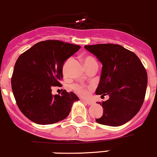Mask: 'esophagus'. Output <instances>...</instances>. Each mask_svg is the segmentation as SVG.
I'll return each instance as SVG.
<instances>
[{
  "label": "esophagus",
  "mask_w": 157,
  "mask_h": 157,
  "mask_svg": "<svg viewBox=\"0 0 157 157\" xmlns=\"http://www.w3.org/2000/svg\"><path fill=\"white\" fill-rule=\"evenodd\" d=\"M82 101L83 103H85V104H88V105H92L93 104L92 101H86V100H82Z\"/></svg>",
  "instance_id": "esophagus-1"
}]
</instances>
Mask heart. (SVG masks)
Listing matches in <instances>:
<instances>
[{
    "mask_svg": "<svg viewBox=\"0 0 157 157\" xmlns=\"http://www.w3.org/2000/svg\"><path fill=\"white\" fill-rule=\"evenodd\" d=\"M83 63L84 65H85L86 67V69H87V68L92 66L98 67V63L97 62H96V60L91 56H86L85 57L83 58ZM72 89H73V90L77 92V94L85 97V96H86L88 94L89 91L92 89V86H86L80 85V84H74V85L72 86Z\"/></svg>",
    "mask_w": 157,
    "mask_h": 157,
    "instance_id": "obj_1",
    "label": "heart"
}]
</instances>
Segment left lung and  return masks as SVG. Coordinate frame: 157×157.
I'll list each match as a JSON object with an SVG mask.
<instances>
[{
	"mask_svg": "<svg viewBox=\"0 0 157 157\" xmlns=\"http://www.w3.org/2000/svg\"><path fill=\"white\" fill-rule=\"evenodd\" d=\"M102 63V72L96 94L109 96L99 102L104 113L98 124L121 126L131 120L142 107L147 85V75L136 55L120 44L85 45Z\"/></svg>",
	"mask_w": 157,
	"mask_h": 157,
	"instance_id": "1",
	"label": "left lung"
}]
</instances>
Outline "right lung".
I'll return each mask as SVG.
<instances>
[{
  "instance_id": "obj_1",
  "label": "right lung",
  "mask_w": 157,
  "mask_h": 157,
  "mask_svg": "<svg viewBox=\"0 0 157 157\" xmlns=\"http://www.w3.org/2000/svg\"><path fill=\"white\" fill-rule=\"evenodd\" d=\"M80 45L59 40H45L34 44L20 55L15 64L11 85L17 106L22 113L38 124H52L69 115L79 98L63 90L53 95L55 86L61 87L65 61L79 51Z\"/></svg>"
}]
</instances>
